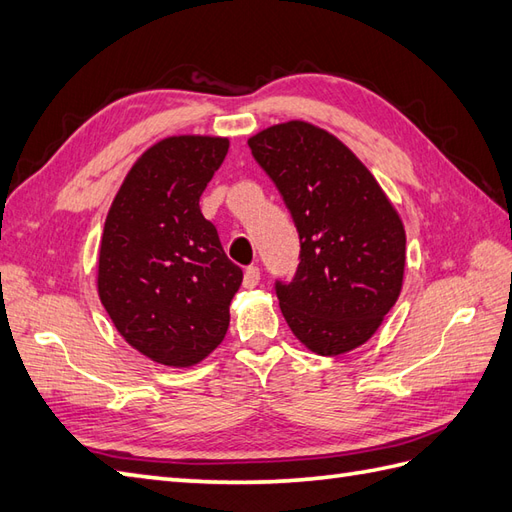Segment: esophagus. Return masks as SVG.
Segmentation results:
<instances>
[{
  "label": "esophagus",
  "instance_id": "esophagus-1",
  "mask_svg": "<svg viewBox=\"0 0 512 512\" xmlns=\"http://www.w3.org/2000/svg\"><path fill=\"white\" fill-rule=\"evenodd\" d=\"M260 282V269L258 267H247L243 273V286L245 289H254V286Z\"/></svg>",
  "mask_w": 512,
  "mask_h": 512
}]
</instances>
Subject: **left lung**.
I'll return each mask as SVG.
<instances>
[{
	"label": "left lung",
	"instance_id": "1",
	"mask_svg": "<svg viewBox=\"0 0 512 512\" xmlns=\"http://www.w3.org/2000/svg\"><path fill=\"white\" fill-rule=\"evenodd\" d=\"M299 232V265L276 282L282 315L310 352L367 343L404 282L406 232L378 180L334 134L286 121L247 141Z\"/></svg>",
	"mask_w": 512,
	"mask_h": 512
}]
</instances>
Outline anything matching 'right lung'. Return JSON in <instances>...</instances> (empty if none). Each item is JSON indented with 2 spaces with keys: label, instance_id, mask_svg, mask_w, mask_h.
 Instances as JSON below:
<instances>
[{
  "label": "right lung",
  "instance_id": "1",
  "mask_svg": "<svg viewBox=\"0 0 512 512\" xmlns=\"http://www.w3.org/2000/svg\"><path fill=\"white\" fill-rule=\"evenodd\" d=\"M226 136L180 134L134 162L112 199L97 260V293L117 332L167 367H193L230 326L243 271L199 210L228 154Z\"/></svg>",
  "mask_w": 512,
  "mask_h": 512
}]
</instances>
